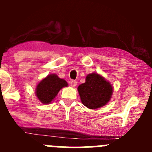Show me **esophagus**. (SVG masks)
I'll list each match as a JSON object with an SVG mask.
<instances>
[{
	"instance_id": "esophagus-1",
	"label": "esophagus",
	"mask_w": 152,
	"mask_h": 152,
	"mask_svg": "<svg viewBox=\"0 0 152 152\" xmlns=\"http://www.w3.org/2000/svg\"><path fill=\"white\" fill-rule=\"evenodd\" d=\"M70 84H71V86L75 87L76 86V85H77V81H74V80H72V81H71V82H70Z\"/></svg>"
}]
</instances>
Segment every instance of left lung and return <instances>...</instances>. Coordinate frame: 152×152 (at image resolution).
<instances>
[{
  "label": "left lung",
  "mask_w": 152,
  "mask_h": 152,
  "mask_svg": "<svg viewBox=\"0 0 152 152\" xmlns=\"http://www.w3.org/2000/svg\"><path fill=\"white\" fill-rule=\"evenodd\" d=\"M81 102L91 109H96L109 102L113 88L109 82L96 73L88 74L86 82L78 87Z\"/></svg>",
  "instance_id": "8db88e82"
}]
</instances>
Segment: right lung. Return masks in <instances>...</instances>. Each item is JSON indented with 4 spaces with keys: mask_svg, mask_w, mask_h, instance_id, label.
Instances as JSON below:
<instances>
[{
    "mask_svg": "<svg viewBox=\"0 0 152 152\" xmlns=\"http://www.w3.org/2000/svg\"><path fill=\"white\" fill-rule=\"evenodd\" d=\"M68 86L65 80L56 74L48 75L36 86V96L43 104H50L63 87Z\"/></svg>",
    "mask_w": 152,
    "mask_h": 152,
    "instance_id": "obj_1",
    "label": "right lung"
}]
</instances>
